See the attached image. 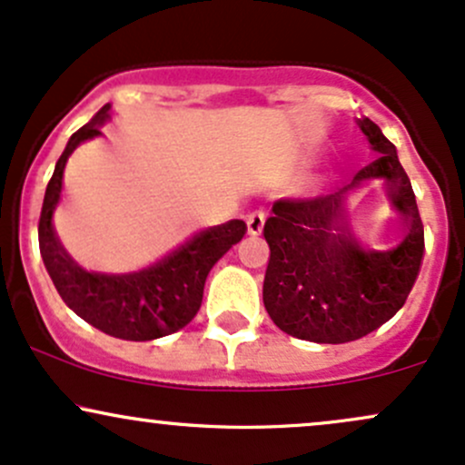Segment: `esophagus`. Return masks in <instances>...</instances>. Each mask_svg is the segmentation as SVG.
Here are the masks:
<instances>
[{"mask_svg":"<svg viewBox=\"0 0 465 465\" xmlns=\"http://www.w3.org/2000/svg\"><path fill=\"white\" fill-rule=\"evenodd\" d=\"M246 223H248V232L250 234H259L263 231V223H265V213L263 211H252L250 215L246 217Z\"/></svg>","mask_w":465,"mask_h":465,"instance_id":"obj_1","label":"esophagus"}]
</instances>
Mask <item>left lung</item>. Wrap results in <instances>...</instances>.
Here are the masks:
<instances>
[{
  "label": "left lung",
  "instance_id": "obj_1",
  "mask_svg": "<svg viewBox=\"0 0 465 465\" xmlns=\"http://www.w3.org/2000/svg\"><path fill=\"white\" fill-rule=\"evenodd\" d=\"M356 123L378 158L330 195L274 202L263 226L265 310L281 331L321 345L358 341L391 321L424 257V223L395 144L373 120ZM367 179L385 182L401 217V243L391 251H367L348 231L346 195Z\"/></svg>",
  "mask_w": 465,
  "mask_h": 465
}]
</instances>
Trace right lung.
<instances>
[{
    "instance_id": "add662e5",
    "label": "right lung",
    "mask_w": 465,
    "mask_h": 465,
    "mask_svg": "<svg viewBox=\"0 0 465 465\" xmlns=\"http://www.w3.org/2000/svg\"><path fill=\"white\" fill-rule=\"evenodd\" d=\"M109 109L112 105L103 107L67 140L45 189L39 217V250L52 283L74 314L114 338L155 341L182 330L195 318L208 272L234 243L242 242L246 223L231 219L222 226L200 231L164 259L138 272H90L78 265L56 237L52 213L61 200L67 158L78 144L101 135V124L109 118Z\"/></svg>"
}]
</instances>
